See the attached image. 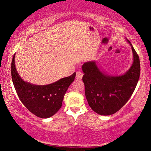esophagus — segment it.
<instances>
[{
    "instance_id": "obj_1",
    "label": "esophagus",
    "mask_w": 151,
    "mask_h": 151,
    "mask_svg": "<svg viewBox=\"0 0 151 151\" xmlns=\"http://www.w3.org/2000/svg\"><path fill=\"white\" fill-rule=\"evenodd\" d=\"M83 74L81 71H77L76 72V80H81L82 78H83Z\"/></svg>"
}]
</instances>
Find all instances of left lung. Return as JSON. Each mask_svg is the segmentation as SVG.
<instances>
[{"label":"left lung","mask_w":151,"mask_h":151,"mask_svg":"<svg viewBox=\"0 0 151 151\" xmlns=\"http://www.w3.org/2000/svg\"><path fill=\"white\" fill-rule=\"evenodd\" d=\"M126 40L131 47L133 62L125 73L108 75L95 60L86 62L82 66L86 100L93 111L101 115H111L119 111L131 98L139 81V57L131 42Z\"/></svg>","instance_id":"obj_1"}]
</instances>
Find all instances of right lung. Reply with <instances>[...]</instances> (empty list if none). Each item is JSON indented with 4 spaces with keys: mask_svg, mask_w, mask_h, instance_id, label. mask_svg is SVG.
Masks as SVG:
<instances>
[{
    "mask_svg": "<svg viewBox=\"0 0 151 151\" xmlns=\"http://www.w3.org/2000/svg\"><path fill=\"white\" fill-rule=\"evenodd\" d=\"M14 59L15 54L11 63L12 80L20 101L30 112L40 118L47 119L54 115L62 106L64 96L75 80L76 73L49 85H37L20 77Z\"/></svg>",
    "mask_w": 151,
    "mask_h": 151,
    "instance_id": "obj_1",
    "label": "right lung"
}]
</instances>
